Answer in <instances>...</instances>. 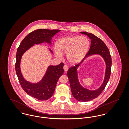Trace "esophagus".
Masks as SVG:
<instances>
[{
    "label": "esophagus",
    "mask_w": 129,
    "mask_h": 129,
    "mask_svg": "<svg viewBox=\"0 0 129 129\" xmlns=\"http://www.w3.org/2000/svg\"><path fill=\"white\" fill-rule=\"evenodd\" d=\"M68 69H69V67H68L67 65H64V66H63V70H64V71L65 72L68 71Z\"/></svg>",
    "instance_id": "obj_1"
}]
</instances>
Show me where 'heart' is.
<instances>
[{"label":"heart","mask_w":129,"mask_h":129,"mask_svg":"<svg viewBox=\"0 0 129 129\" xmlns=\"http://www.w3.org/2000/svg\"><path fill=\"white\" fill-rule=\"evenodd\" d=\"M57 51L55 54L61 57L62 54H68L69 61L73 63L80 62L89 50L90 42L87 38L72 36L63 38L56 44Z\"/></svg>","instance_id":"b5f03b06"}]
</instances>
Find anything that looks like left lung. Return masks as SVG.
<instances>
[{"label":"left lung","instance_id":"1","mask_svg":"<svg viewBox=\"0 0 129 129\" xmlns=\"http://www.w3.org/2000/svg\"><path fill=\"white\" fill-rule=\"evenodd\" d=\"M80 33L86 35L91 39L90 47L86 56L92 54L100 55L104 58L106 64V73L103 83L98 89L93 91L89 90L82 87L78 82L76 68L78 67L80 63L75 65V66H72L69 69L67 75L69 79L73 96L78 101L86 102L97 97L106 87L110 77L112 59L108 48L102 40L92 33L86 32H81Z\"/></svg>","mask_w":129,"mask_h":129}]
</instances>
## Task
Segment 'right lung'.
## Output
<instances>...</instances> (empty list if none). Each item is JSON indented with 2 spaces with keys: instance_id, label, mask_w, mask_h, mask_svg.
Returning <instances> with one entry per match:
<instances>
[{
  "instance_id": "obj_1",
  "label": "right lung",
  "mask_w": 129,
  "mask_h": 129,
  "mask_svg": "<svg viewBox=\"0 0 129 129\" xmlns=\"http://www.w3.org/2000/svg\"><path fill=\"white\" fill-rule=\"evenodd\" d=\"M59 30L37 29L28 34L21 42L17 49L15 62V70L19 81L23 89L30 96L39 100H47L51 98L55 91L56 83L63 73V63L56 66H50L43 79L37 84L26 81L20 71V63L24 53L34 44L44 42L51 44V38Z\"/></svg>"
}]
</instances>
